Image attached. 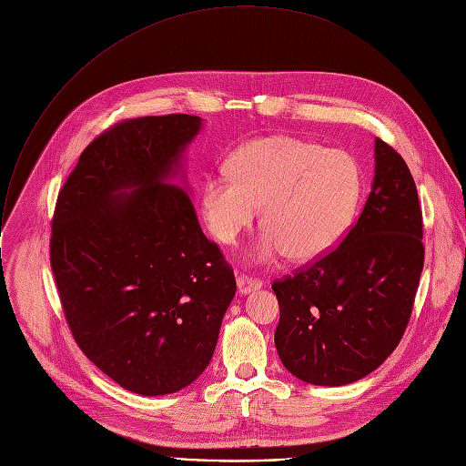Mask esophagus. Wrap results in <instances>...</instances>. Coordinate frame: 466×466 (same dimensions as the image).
Segmentation results:
<instances>
[{"label": "esophagus", "instance_id": "esophagus-1", "mask_svg": "<svg viewBox=\"0 0 466 466\" xmlns=\"http://www.w3.org/2000/svg\"><path fill=\"white\" fill-rule=\"evenodd\" d=\"M261 286H263L261 280H256V279H250V277H245V275L238 277V291H239V295H248L252 291H258Z\"/></svg>", "mask_w": 466, "mask_h": 466}]
</instances>
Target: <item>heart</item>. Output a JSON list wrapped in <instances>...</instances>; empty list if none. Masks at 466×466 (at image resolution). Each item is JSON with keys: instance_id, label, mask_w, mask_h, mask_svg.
Returning <instances> with one entry per match:
<instances>
[{"instance_id": "1", "label": "heart", "mask_w": 466, "mask_h": 466, "mask_svg": "<svg viewBox=\"0 0 466 466\" xmlns=\"http://www.w3.org/2000/svg\"><path fill=\"white\" fill-rule=\"evenodd\" d=\"M230 175H212L201 208L212 236L236 243L261 207L265 227L254 258L273 261L284 252L311 261L347 236L361 198V169L341 149H322L295 137L256 138L228 160Z\"/></svg>"}]
</instances>
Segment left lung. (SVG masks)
I'll use <instances>...</instances> for the list:
<instances>
[{
	"instance_id": "8db88e82",
	"label": "left lung",
	"mask_w": 466,
	"mask_h": 466,
	"mask_svg": "<svg viewBox=\"0 0 466 466\" xmlns=\"http://www.w3.org/2000/svg\"><path fill=\"white\" fill-rule=\"evenodd\" d=\"M374 182L341 245L273 282L275 345L284 367L313 385H347L376 370L400 343L424 268L422 210L411 171L383 140Z\"/></svg>"
}]
</instances>
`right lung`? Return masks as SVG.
<instances>
[{"instance_id":"add662e5","label":"right lung","mask_w":466,"mask_h":466,"mask_svg":"<svg viewBox=\"0 0 466 466\" xmlns=\"http://www.w3.org/2000/svg\"><path fill=\"white\" fill-rule=\"evenodd\" d=\"M201 125L187 114L116 123L83 151L55 207L51 269L74 339L144 396L203 374L236 295L189 195L167 182Z\"/></svg>"}]
</instances>
